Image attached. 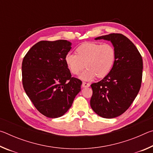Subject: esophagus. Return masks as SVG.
Instances as JSON below:
<instances>
[{
  "label": "esophagus",
  "instance_id": "obj_1",
  "mask_svg": "<svg viewBox=\"0 0 153 153\" xmlns=\"http://www.w3.org/2000/svg\"><path fill=\"white\" fill-rule=\"evenodd\" d=\"M90 84L89 83H86V82H83L82 83V87L83 88H86V87H89L90 86Z\"/></svg>",
  "mask_w": 153,
  "mask_h": 153
}]
</instances>
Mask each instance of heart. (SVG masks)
<instances>
[{
	"label": "heart",
	"mask_w": 153,
	"mask_h": 153,
	"mask_svg": "<svg viewBox=\"0 0 153 153\" xmlns=\"http://www.w3.org/2000/svg\"><path fill=\"white\" fill-rule=\"evenodd\" d=\"M115 60V49L109 43H83L76 48V54L69 53L65 56L67 67L74 75L79 74L87 67L80 76L84 80H90L96 76L99 78L107 76Z\"/></svg>",
	"instance_id": "1"
}]
</instances>
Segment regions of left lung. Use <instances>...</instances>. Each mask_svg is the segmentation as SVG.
<instances>
[{"mask_svg": "<svg viewBox=\"0 0 153 153\" xmlns=\"http://www.w3.org/2000/svg\"><path fill=\"white\" fill-rule=\"evenodd\" d=\"M109 40L115 49V63L107 76L91 84L90 106L103 118H114L130 107L141 87L143 63L136 46L121 33H110L95 40Z\"/></svg>", "mask_w": 153, "mask_h": 153, "instance_id": "left-lung-1", "label": "left lung"}]
</instances>
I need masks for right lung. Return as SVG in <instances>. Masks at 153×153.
Instances as JSON below:
<instances>
[{
	"instance_id": "add662e5",
	"label": "right lung",
	"mask_w": 153,
	"mask_h": 153,
	"mask_svg": "<svg viewBox=\"0 0 153 153\" xmlns=\"http://www.w3.org/2000/svg\"><path fill=\"white\" fill-rule=\"evenodd\" d=\"M71 45L65 40L40 41L23 59L25 92L36 109L49 118L63 115L81 90L82 81L71 77L65 61Z\"/></svg>"
}]
</instances>
